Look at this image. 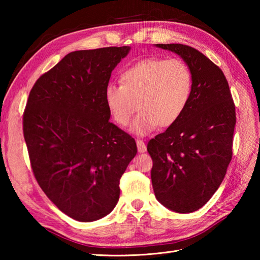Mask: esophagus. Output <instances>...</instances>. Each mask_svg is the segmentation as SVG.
Returning <instances> with one entry per match:
<instances>
[{"instance_id":"obj_1","label":"esophagus","mask_w":260,"mask_h":260,"mask_svg":"<svg viewBox=\"0 0 260 260\" xmlns=\"http://www.w3.org/2000/svg\"><path fill=\"white\" fill-rule=\"evenodd\" d=\"M136 145H137V150H139L140 153L146 152V145H145V143L143 142V141L137 140V141H136Z\"/></svg>"}]
</instances>
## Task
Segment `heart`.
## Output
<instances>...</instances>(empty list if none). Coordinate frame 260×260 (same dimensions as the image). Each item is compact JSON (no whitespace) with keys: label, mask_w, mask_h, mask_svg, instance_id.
I'll use <instances>...</instances> for the list:
<instances>
[{"label":"heart","mask_w":260,"mask_h":260,"mask_svg":"<svg viewBox=\"0 0 260 260\" xmlns=\"http://www.w3.org/2000/svg\"><path fill=\"white\" fill-rule=\"evenodd\" d=\"M120 82L105 88V104L119 126L128 125L136 107L140 108L132 125V132L140 136L157 125L176 123L189 106L193 89L191 70L180 59H143L121 73Z\"/></svg>","instance_id":"b5f03b06"}]
</instances>
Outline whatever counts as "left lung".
<instances>
[{"mask_svg":"<svg viewBox=\"0 0 260 260\" xmlns=\"http://www.w3.org/2000/svg\"><path fill=\"white\" fill-rule=\"evenodd\" d=\"M155 47L183 59L193 76V89L181 118L147 144L153 190L164 207L190 213L211 199L227 172L233 157L235 104L222 70L203 53L180 43Z\"/></svg>","mask_w":260,"mask_h":260,"instance_id":"8db88e82","label":"left lung"}]
</instances>
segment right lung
<instances>
[{"label": "right lung", "instance_id": "right-lung-1", "mask_svg": "<svg viewBox=\"0 0 260 260\" xmlns=\"http://www.w3.org/2000/svg\"><path fill=\"white\" fill-rule=\"evenodd\" d=\"M131 47L68 53L39 78L23 114L31 168L46 196L77 221L112 212L119 180L137 152L135 140L110 123L104 91Z\"/></svg>", "mask_w": 260, "mask_h": 260}]
</instances>
